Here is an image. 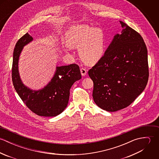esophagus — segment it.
Listing matches in <instances>:
<instances>
[{
    "label": "esophagus",
    "instance_id": "esophagus-1",
    "mask_svg": "<svg viewBox=\"0 0 159 159\" xmlns=\"http://www.w3.org/2000/svg\"><path fill=\"white\" fill-rule=\"evenodd\" d=\"M80 71H81V73L82 76H85L87 73V70L86 68H81L80 69Z\"/></svg>",
    "mask_w": 159,
    "mask_h": 159
}]
</instances>
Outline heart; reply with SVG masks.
Wrapping results in <instances>:
<instances>
[{
    "label": "heart",
    "mask_w": 159,
    "mask_h": 159,
    "mask_svg": "<svg viewBox=\"0 0 159 159\" xmlns=\"http://www.w3.org/2000/svg\"><path fill=\"white\" fill-rule=\"evenodd\" d=\"M67 45L78 49L81 59L88 64H94L103 56L105 38L103 30L88 25H76L66 32Z\"/></svg>",
    "instance_id": "1"
}]
</instances>
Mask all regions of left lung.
<instances>
[{
    "label": "left lung",
    "mask_w": 159,
    "mask_h": 159,
    "mask_svg": "<svg viewBox=\"0 0 159 159\" xmlns=\"http://www.w3.org/2000/svg\"><path fill=\"white\" fill-rule=\"evenodd\" d=\"M120 23L121 34L114 35L103 57L88 71L95 103L110 112L129 106L144 91L149 78L143 39L125 23Z\"/></svg>",
    "instance_id": "obj_1"
}]
</instances>
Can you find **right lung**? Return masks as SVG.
<instances>
[{
	"instance_id": "obj_1",
	"label": "right lung",
	"mask_w": 159,
	"mask_h": 159,
	"mask_svg": "<svg viewBox=\"0 0 159 159\" xmlns=\"http://www.w3.org/2000/svg\"><path fill=\"white\" fill-rule=\"evenodd\" d=\"M32 40V36L26 33L15 45L12 65L13 84L23 102L33 113L40 116H56L66 108L71 86L81 78L80 67L75 64L56 67L54 76L43 89H30L21 80L18 61L24 46Z\"/></svg>"
}]
</instances>
